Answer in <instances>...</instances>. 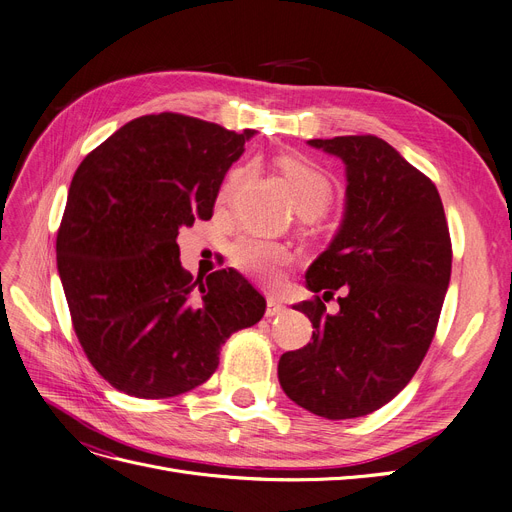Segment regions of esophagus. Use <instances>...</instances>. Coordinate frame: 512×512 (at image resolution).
Here are the masks:
<instances>
[{
    "mask_svg": "<svg viewBox=\"0 0 512 512\" xmlns=\"http://www.w3.org/2000/svg\"><path fill=\"white\" fill-rule=\"evenodd\" d=\"M284 311H286V307H284L280 301H276V299H268V307H265V316H268V318H274V316L284 314Z\"/></svg>",
    "mask_w": 512,
    "mask_h": 512,
    "instance_id": "esophagus-1",
    "label": "esophagus"
}]
</instances>
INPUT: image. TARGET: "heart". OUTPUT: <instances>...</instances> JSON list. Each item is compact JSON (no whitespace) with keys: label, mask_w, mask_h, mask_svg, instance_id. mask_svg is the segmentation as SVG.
Masks as SVG:
<instances>
[{"label":"heart","mask_w":512,"mask_h":512,"mask_svg":"<svg viewBox=\"0 0 512 512\" xmlns=\"http://www.w3.org/2000/svg\"><path fill=\"white\" fill-rule=\"evenodd\" d=\"M278 169L282 171L284 180L291 188L295 207L303 215H318L332 201V180L328 173L318 167L314 161H309L301 154H280L276 159ZM244 177V169H234L226 184L221 186L219 203H230L240 182ZM232 261L240 272L268 284L278 286L282 282V268L291 261V253L284 244L259 238H240L232 247Z\"/></svg>","instance_id":"heart-1"}]
</instances>
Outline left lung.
Here are the masks:
<instances>
[{"mask_svg":"<svg viewBox=\"0 0 512 512\" xmlns=\"http://www.w3.org/2000/svg\"><path fill=\"white\" fill-rule=\"evenodd\" d=\"M347 171L345 215L305 274L293 309L311 343L278 362L284 393L328 420L366 416L402 391L435 337L452 274V242L435 184L376 136L309 140ZM342 291L340 311L323 301Z\"/></svg>","mask_w":512,"mask_h":512,"instance_id":"left-lung-1","label":"left lung"}]
</instances>
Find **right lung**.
Wrapping results in <instances>:
<instances>
[{
  "instance_id": "obj_1",
  "label": "right lung",
  "mask_w": 512,
  "mask_h": 512,
  "mask_svg": "<svg viewBox=\"0 0 512 512\" xmlns=\"http://www.w3.org/2000/svg\"><path fill=\"white\" fill-rule=\"evenodd\" d=\"M255 129L177 113L125 123L77 167L56 238L75 335L104 381L165 399L203 385L232 332L265 299L236 270L192 278L177 234L211 219L221 182Z\"/></svg>"
}]
</instances>
